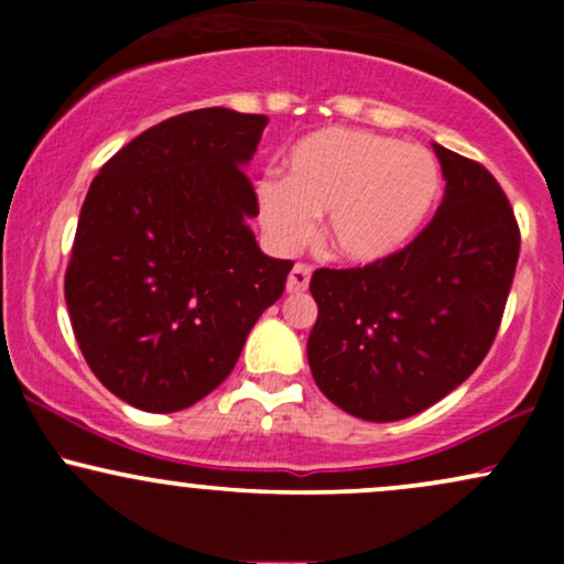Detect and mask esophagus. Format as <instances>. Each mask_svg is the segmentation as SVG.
<instances>
[{
	"instance_id": "1",
	"label": "esophagus",
	"mask_w": 564,
	"mask_h": 564,
	"mask_svg": "<svg viewBox=\"0 0 564 564\" xmlns=\"http://www.w3.org/2000/svg\"><path fill=\"white\" fill-rule=\"evenodd\" d=\"M310 275H313V268H310V264H302V262L294 264V270H291L289 283H286L289 294H302V291L310 286Z\"/></svg>"
}]
</instances>
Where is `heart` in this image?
<instances>
[{
  "label": "heart",
  "mask_w": 564,
  "mask_h": 564,
  "mask_svg": "<svg viewBox=\"0 0 564 564\" xmlns=\"http://www.w3.org/2000/svg\"><path fill=\"white\" fill-rule=\"evenodd\" d=\"M440 164L422 145L366 129L307 134L286 156V180L257 185V212L278 251H296L326 215L323 236L349 262L392 257L424 228L440 198Z\"/></svg>",
  "instance_id": "heart-1"
}]
</instances>
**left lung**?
Listing matches in <instances>:
<instances>
[{
  "instance_id": "obj_1",
  "label": "left lung",
  "mask_w": 564,
  "mask_h": 564,
  "mask_svg": "<svg viewBox=\"0 0 564 564\" xmlns=\"http://www.w3.org/2000/svg\"><path fill=\"white\" fill-rule=\"evenodd\" d=\"M445 196L405 249L364 268L313 273L307 339L315 384L366 422L435 405L482 364L501 326L520 228L496 177L437 145Z\"/></svg>"
}]
</instances>
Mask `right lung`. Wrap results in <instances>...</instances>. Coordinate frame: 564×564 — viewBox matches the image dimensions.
<instances>
[{
    "instance_id": "1",
    "label": "right lung",
    "mask_w": 564,
    "mask_h": 564,
    "mask_svg": "<svg viewBox=\"0 0 564 564\" xmlns=\"http://www.w3.org/2000/svg\"><path fill=\"white\" fill-rule=\"evenodd\" d=\"M268 116L200 108L145 129L89 185L66 304L93 373L124 403L172 413L217 390L281 300L291 260L257 246L243 166Z\"/></svg>"
}]
</instances>
